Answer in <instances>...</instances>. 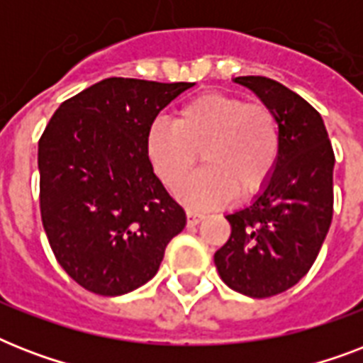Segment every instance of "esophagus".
I'll return each mask as SVG.
<instances>
[{
    "mask_svg": "<svg viewBox=\"0 0 363 363\" xmlns=\"http://www.w3.org/2000/svg\"><path fill=\"white\" fill-rule=\"evenodd\" d=\"M186 218H188V226L192 228L203 220V215H199V213H196V211H186Z\"/></svg>",
    "mask_w": 363,
    "mask_h": 363,
    "instance_id": "1",
    "label": "esophagus"
}]
</instances>
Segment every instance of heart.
<instances>
[{"label": "heart", "instance_id": "b5f03b06", "mask_svg": "<svg viewBox=\"0 0 363 363\" xmlns=\"http://www.w3.org/2000/svg\"><path fill=\"white\" fill-rule=\"evenodd\" d=\"M145 148L169 188L190 173L199 152L205 167L182 182L177 198L201 211L228 203L233 194L248 198L259 192L275 171L281 137L265 105L205 92L181 105L175 122L158 118L148 125Z\"/></svg>", "mask_w": 363, "mask_h": 363}]
</instances>
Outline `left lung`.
Segmentation results:
<instances>
[{
  "mask_svg": "<svg viewBox=\"0 0 363 363\" xmlns=\"http://www.w3.org/2000/svg\"><path fill=\"white\" fill-rule=\"evenodd\" d=\"M279 124V160L256 198L226 215L232 235L215 252L218 275L250 298L298 284L328 235L333 215V156L326 125L301 96L267 77H235Z\"/></svg>",
  "mask_w": 363,
  "mask_h": 363,
  "instance_id": "obj_1",
  "label": "left lung"
}]
</instances>
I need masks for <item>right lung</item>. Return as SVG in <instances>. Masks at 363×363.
I'll use <instances>...</instances> for the list:
<instances>
[{
    "mask_svg": "<svg viewBox=\"0 0 363 363\" xmlns=\"http://www.w3.org/2000/svg\"><path fill=\"white\" fill-rule=\"evenodd\" d=\"M194 82L105 79L60 105L39 139L43 228L82 288L122 296L152 279L186 213L154 175L145 135Z\"/></svg>",
    "mask_w": 363,
    "mask_h": 363,
    "instance_id": "obj_1",
    "label": "right lung"
}]
</instances>
